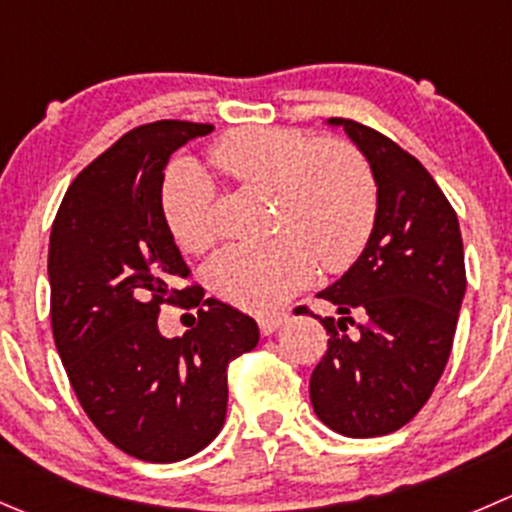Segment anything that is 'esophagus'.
<instances>
[{
  "label": "esophagus",
  "mask_w": 512,
  "mask_h": 512,
  "mask_svg": "<svg viewBox=\"0 0 512 512\" xmlns=\"http://www.w3.org/2000/svg\"><path fill=\"white\" fill-rule=\"evenodd\" d=\"M285 312H275V315H260L257 317V327H260L262 335H272V332L277 330V327L285 322Z\"/></svg>",
  "instance_id": "34e87169"
}]
</instances>
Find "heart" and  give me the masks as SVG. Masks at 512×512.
Wrapping results in <instances>:
<instances>
[{"instance_id":"heart-1","label":"heart","mask_w":512,"mask_h":512,"mask_svg":"<svg viewBox=\"0 0 512 512\" xmlns=\"http://www.w3.org/2000/svg\"><path fill=\"white\" fill-rule=\"evenodd\" d=\"M207 162L240 187L272 192L265 242L225 247L207 270L212 292L242 310L267 312L325 272H342L360 257L375 230L377 180L360 147L320 140L285 127H242L207 147ZM212 182L192 162L167 167L160 212L172 240L187 252L215 245Z\"/></svg>"}]
</instances>
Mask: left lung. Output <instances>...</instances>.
Masks as SVG:
<instances>
[{
    "label": "left lung",
    "instance_id": "obj_1",
    "mask_svg": "<svg viewBox=\"0 0 512 512\" xmlns=\"http://www.w3.org/2000/svg\"><path fill=\"white\" fill-rule=\"evenodd\" d=\"M377 180V220L355 265L327 290V352L310 377L317 418L347 438L403 428L433 395L465 295L458 215L410 152L355 119L332 117Z\"/></svg>",
    "mask_w": 512,
    "mask_h": 512
}]
</instances>
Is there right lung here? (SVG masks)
Wrapping results in <instances>:
<instances>
[{
	"mask_svg": "<svg viewBox=\"0 0 512 512\" xmlns=\"http://www.w3.org/2000/svg\"><path fill=\"white\" fill-rule=\"evenodd\" d=\"M212 124L160 119L119 137L69 185L49 235L54 345L94 428L147 463H177L217 438L227 367L260 340L245 312L190 280L160 212L167 160ZM203 302L182 338L156 327L162 304Z\"/></svg>",
	"mask_w": 512,
	"mask_h": 512,
	"instance_id": "right-lung-1",
	"label": "right lung"
}]
</instances>
